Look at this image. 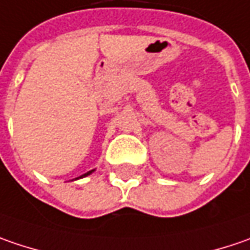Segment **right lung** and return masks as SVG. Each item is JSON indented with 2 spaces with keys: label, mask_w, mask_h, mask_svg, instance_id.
I'll list each match as a JSON object with an SVG mask.
<instances>
[{
  "label": "right lung",
  "mask_w": 250,
  "mask_h": 250,
  "mask_svg": "<svg viewBox=\"0 0 250 250\" xmlns=\"http://www.w3.org/2000/svg\"><path fill=\"white\" fill-rule=\"evenodd\" d=\"M94 170H90V171H87V173H85V174H83L82 177H85V176H88V174H91V173H93Z\"/></svg>",
  "instance_id": "obj_1"
}]
</instances>
